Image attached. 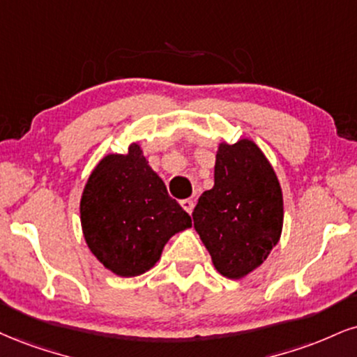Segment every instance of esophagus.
<instances>
[{
	"label": "esophagus",
	"mask_w": 357,
	"mask_h": 357,
	"mask_svg": "<svg viewBox=\"0 0 357 357\" xmlns=\"http://www.w3.org/2000/svg\"><path fill=\"white\" fill-rule=\"evenodd\" d=\"M181 206H183V209L186 213H192V209H195V203H192V199H183L181 201Z\"/></svg>",
	"instance_id": "1"
}]
</instances>
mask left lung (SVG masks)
<instances>
[{
    "mask_svg": "<svg viewBox=\"0 0 357 357\" xmlns=\"http://www.w3.org/2000/svg\"><path fill=\"white\" fill-rule=\"evenodd\" d=\"M195 229L218 273L248 276L264 263L282 231V192L268 158L251 139L221 143L214 186L192 211Z\"/></svg>",
    "mask_w": 357,
    "mask_h": 357,
    "instance_id": "8db88e82",
    "label": "left lung"
}]
</instances>
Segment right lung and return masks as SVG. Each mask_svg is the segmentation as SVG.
<instances>
[{"mask_svg":"<svg viewBox=\"0 0 357 357\" xmlns=\"http://www.w3.org/2000/svg\"><path fill=\"white\" fill-rule=\"evenodd\" d=\"M79 213L88 248L121 278L149 271L171 236L191 227V216L167 195L137 143L126 154H108L98 162Z\"/></svg>","mask_w":357,"mask_h":357,"instance_id":"add662e5","label":"right lung"}]
</instances>
